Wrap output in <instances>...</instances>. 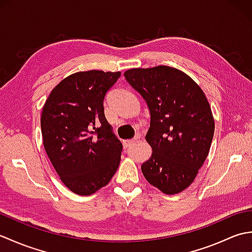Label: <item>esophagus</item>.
Returning <instances> with one entry per match:
<instances>
[{
    "label": "esophagus",
    "instance_id": "esophagus-1",
    "mask_svg": "<svg viewBox=\"0 0 252 252\" xmlns=\"http://www.w3.org/2000/svg\"><path fill=\"white\" fill-rule=\"evenodd\" d=\"M136 141H137V138H134V140H126V141H125V143H123V145H125L126 147H130L132 145H134Z\"/></svg>",
    "mask_w": 252,
    "mask_h": 252
}]
</instances>
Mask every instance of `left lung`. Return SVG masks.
<instances>
[{
  "mask_svg": "<svg viewBox=\"0 0 252 252\" xmlns=\"http://www.w3.org/2000/svg\"><path fill=\"white\" fill-rule=\"evenodd\" d=\"M125 77L151 112L145 138L153 153L142 164L143 175L163 194H179L195 181L210 151V104L199 85L176 68H132Z\"/></svg>",
  "mask_w": 252,
  "mask_h": 252,
  "instance_id": "obj_1",
  "label": "left lung"
}]
</instances>
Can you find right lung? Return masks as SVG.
<instances>
[{
    "instance_id": "add662e5",
    "label": "right lung",
    "mask_w": 252,
    "mask_h": 252,
    "mask_svg": "<svg viewBox=\"0 0 252 252\" xmlns=\"http://www.w3.org/2000/svg\"><path fill=\"white\" fill-rule=\"evenodd\" d=\"M120 71H79L52 90L41 115L43 146L61 181L89 196L109 183L119 167L122 144L104 115L107 91Z\"/></svg>"
}]
</instances>
